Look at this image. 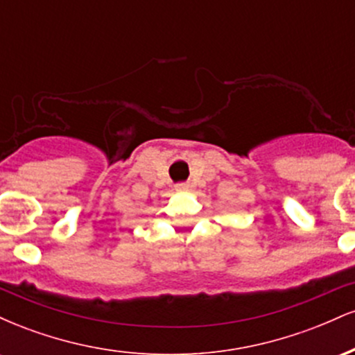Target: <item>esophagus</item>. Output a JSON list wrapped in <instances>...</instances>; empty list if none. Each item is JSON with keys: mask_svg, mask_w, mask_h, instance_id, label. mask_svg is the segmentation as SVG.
Instances as JSON below:
<instances>
[{"mask_svg": "<svg viewBox=\"0 0 355 355\" xmlns=\"http://www.w3.org/2000/svg\"><path fill=\"white\" fill-rule=\"evenodd\" d=\"M190 189V185H189V183H177V185H175V190H177V191H187V190H189Z\"/></svg>", "mask_w": 355, "mask_h": 355, "instance_id": "1", "label": "esophagus"}]
</instances>
